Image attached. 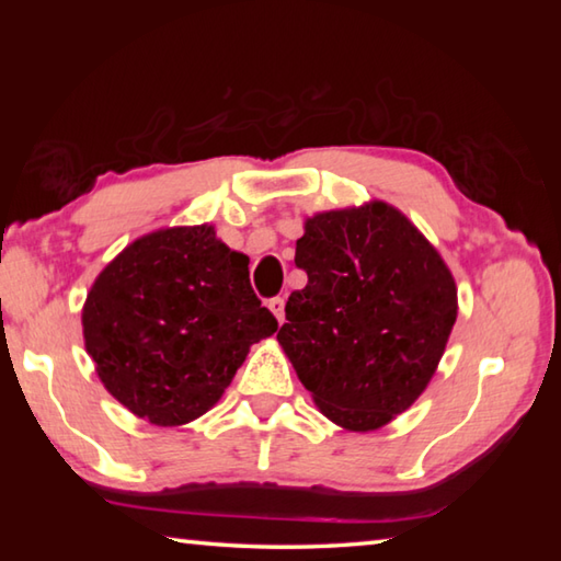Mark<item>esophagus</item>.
Masks as SVG:
<instances>
[{
    "label": "esophagus",
    "mask_w": 561,
    "mask_h": 561,
    "mask_svg": "<svg viewBox=\"0 0 561 561\" xmlns=\"http://www.w3.org/2000/svg\"><path fill=\"white\" fill-rule=\"evenodd\" d=\"M267 307H270L272 314L277 317V321L282 324V321H284V299H282V297H272V299L267 301Z\"/></svg>",
    "instance_id": "esophagus-1"
}]
</instances>
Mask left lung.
I'll return each mask as SVG.
<instances>
[{
    "label": "left lung",
    "mask_w": 561,
    "mask_h": 561,
    "mask_svg": "<svg viewBox=\"0 0 561 561\" xmlns=\"http://www.w3.org/2000/svg\"><path fill=\"white\" fill-rule=\"evenodd\" d=\"M294 262L309 282L284 307L282 348L321 413L381 428L435 374L458 317L453 274L386 203L311 217Z\"/></svg>",
    "instance_id": "8db88e82"
}]
</instances>
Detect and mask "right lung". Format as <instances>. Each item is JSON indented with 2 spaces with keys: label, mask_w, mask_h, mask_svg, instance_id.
Wrapping results in <instances>:
<instances>
[{
  "label": "right lung",
  "mask_w": 561,
  "mask_h": 561,
  "mask_svg": "<svg viewBox=\"0 0 561 561\" xmlns=\"http://www.w3.org/2000/svg\"><path fill=\"white\" fill-rule=\"evenodd\" d=\"M247 264L207 225L126 247L83 307L87 351L108 393L156 425L210 411L250 346L277 331Z\"/></svg>",
  "instance_id": "right-lung-1"
}]
</instances>
